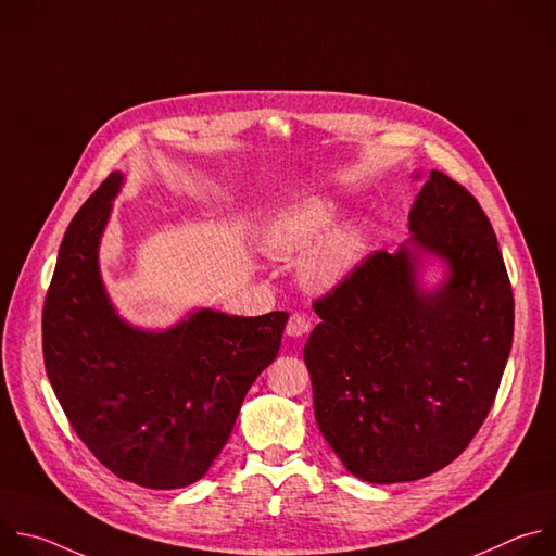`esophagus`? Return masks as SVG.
I'll use <instances>...</instances> for the list:
<instances>
[{
	"label": "esophagus",
	"mask_w": 556,
	"mask_h": 556,
	"mask_svg": "<svg viewBox=\"0 0 556 556\" xmlns=\"http://www.w3.org/2000/svg\"><path fill=\"white\" fill-rule=\"evenodd\" d=\"M309 332V321L305 319L303 314H292L288 319V326H286V334L292 337V339H301Z\"/></svg>",
	"instance_id": "esophagus-1"
}]
</instances>
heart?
Listing matches in <instances>:
<instances>
[{
	"label": "heart",
	"mask_w": 556,
	"mask_h": 556,
	"mask_svg": "<svg viewBox=\"0 0 556 556\" xmlns=\"http://www.w3.org/2000/svg\"><path fill=\"white\" fill-rule=\"evenodd\" d=\"M339 206L324 198H307L279 213L264 230L262 247L273 257H299L303 262V279L319 288L332 290L343 283L361 264L365 237L358 226H337Z\"/></svg>",
	"instance_id": "b5f03b06"
}]
</instances>
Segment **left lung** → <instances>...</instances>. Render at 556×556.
I'll return each mask as SVG.
<instances>
[{"label":"left lung","mask_w":556,"mask_h":556,"mask_svg":"<svg viewBox=\"0 0 556 556\" xmlns=\"http://www.w3.org/2000/svg\"><path fill=\"white\" fill-rule=\"evenodd\" d=\"M409 230L312 303L321 324L303 350L316 425L369 484L451 464L486 420L513 348V288L480 202L431 172ZM422 252L450 268L431 293L417 286Z\"/></svg>","instance_id":"left-lung-1"}]
</instances>
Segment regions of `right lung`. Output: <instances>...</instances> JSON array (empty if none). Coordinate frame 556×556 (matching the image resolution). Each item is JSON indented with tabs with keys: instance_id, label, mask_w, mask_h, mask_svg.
Segmentation results:
<instances>
[{
	"instance_id": "add662e5",
	"label": "right lung",
	"mask_w": 556,
	"mask_h": 556,
	"mask_svg": "<svg viewBox=\"0 0 556 556\" xmlns=\"http://www.w3.org/2000/svg\"><path fill=\"white\" fill-rule=\"evenodd\" d=\"M123 176L70 222L43 303V361L92 455L125 482L182 489L219 455L244 395L277 358L288 312L198 309L165 332L131 328L101 281L99 244Z\"/></svg>"
}]
</instances>
